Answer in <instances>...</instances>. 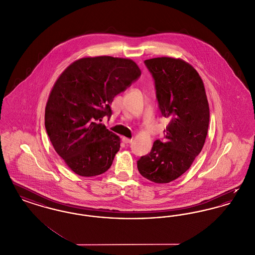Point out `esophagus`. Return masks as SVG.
<instances>
[{
	"instance_id": "34e87169",
	"label": "esophagus",
	"mask_w": 255,
	"mask_h": 255,
	"mask_svg": "<svg viewBox=\"0 0 255 255\" xmlns=\"http://www.w3.org/2000/svg\"><path fill=\"white\" fill-rule=\"evenodd\" d=\"M132 138H128V137H122V141L125 143V144H128V143H131L132 142Z\"/></svg>"
}]
</instances>
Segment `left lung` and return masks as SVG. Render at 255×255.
<instances>
[{"label":"left lung","instance_id":"obj_1","mask_svg":"<svg viewBox=\"0 0 255 255\" xmlns=\"http://www.w3.org/2000/svg\"><path fill=\"white\" fill-rule=\"evenodd\" d=\"M144 64L155 82L159 111L170 122L163 131L164 140L154 142L151 152L137 160V169L151 182L167 183L189 169L202 151L209 107L203 80L191 65L171 57Z\"/></svg>","mask_w":255,"mask_h":255}]
</instances>
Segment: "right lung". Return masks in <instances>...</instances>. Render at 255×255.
Here are the masks:
<instances>
[{
    "label": "right lung",
    "instance_id": "1",
    "mask_svg": "<svg viewBox=\"0 0 255 255\" xmlns=\"http://www.w3.org/2000/svg\"><path fill=\"white\" fill-rule=\"evenodd\" d=\"M140 74L131 59L86 57L73 62L55 82L45 127L56 153L75 174L93 177L111 167L121 139L99 122L112 116L114 97Z\"/></svg>",
    "mask_w": 255,
    "mask_h": 255
}]
</instances>
